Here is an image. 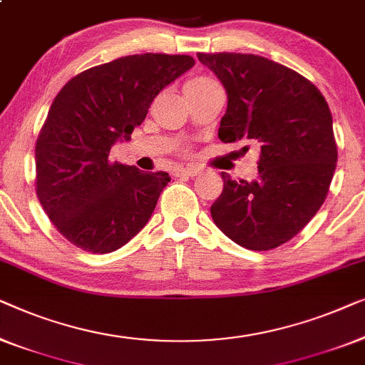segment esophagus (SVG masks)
I'll use <instances>...</instances> for the list:
<instances>
[{
  "instance_id": "esophagus-1",
  "label": "esophagus",
  "mask_w": 365,
  "mask_h": 365,
  "mask_svg": "<svg viewBox=\"0 0 365 365\" xmlns=\"http://www.w3.org/2000/svg\"><path fill=\"white\" fill-rule=\"evenodd\" d=\"M200 172H202V170H200L198 167L190 165V167L175 168V172H173V175H175V177H197Z\"/></svg>"
}]
</instances>
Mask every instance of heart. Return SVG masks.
Listing matches in <instances>:
<instances>
[{
    "label": "heart",
    "instance_id": "1",
    "mask_svg": "<svg viewBox=\"0 0 365 365\" xmlns=\"http://www.w3.org/2000/svg\"><path fill=\"white\" fill-rule=\"evenodd\" d=\"M212 82H215V81L210 79V78H203V76H197V78L188 79L187 84H185V87H200V86L212 84Z\"/></svg>",
    "mask_w": 365,
    "mask_h": 365
}]
</instances>
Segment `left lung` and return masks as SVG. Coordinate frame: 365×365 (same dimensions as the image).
<instances>
[{
  "label": "left lung",
  "mask_w": 365,
  "mask_h": 365,
  "mask_svg": "<svg viewBox=\"0 0 365 365\" xmlns=\"http://www.w3.org/2000/svg\"><path fill=\"white\" fill-rule=\"evenodd\" d=\"M197 56L227 89L220 140H245L261 150L256 180L236 182L222 172L223 192L210 208L213 222L243 248H278L309 223L329 192L337 162L329 106L311 81L274 61Z\"/></svg>",
  "instance_id": "left-lung-1"
}]
</instances>
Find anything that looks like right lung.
I'll return each mask as SVG.
<instances>
[{
    "label": "right lung",
    "mask_w": 365,
    "mask_h": 365,
    "mask_svg": "<svg viewBox=\"0 0 365 365\" xmlns=\"http://www.w3.org/2000/svg\"><path fill=\"white\" fill-rule=\"evenodd\" d=\"M195 61L185 54H133L91 68L66 84L36 140V195L66 240L110 253L129 243L155 210L167 172L110 162L117 140L145 119L163 87Z\"/></svg>",
    "instance_id": "1"
}]
</instances>
